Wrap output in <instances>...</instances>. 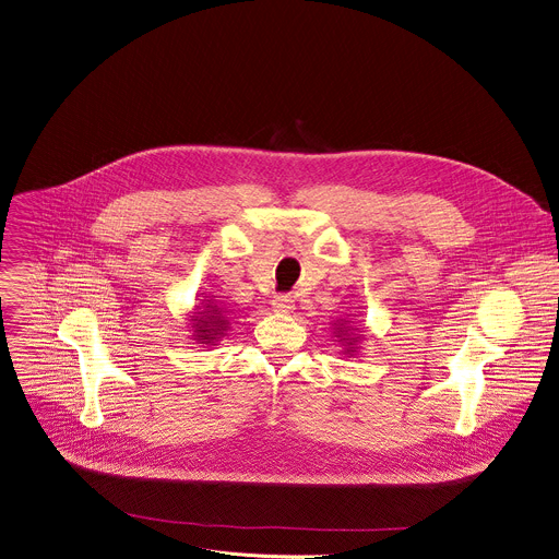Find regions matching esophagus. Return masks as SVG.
<instances>
[{
    "mask_svg": "<svg viewBox=\"0 0 559 559\" xmlns=\"http://www.w3.org/2000/svg\"><path fill=\"white\" fill-rule=\"evenodd\" d=\"M272 305H274L276 311H292V309H294V296H289V294H278V296H274Z\"/></svg>",
    "mask_w": 559,
    "mask_h": 559,
    "instance_id": "obj_1",
    "label": "esophagus"
}]
</instances>
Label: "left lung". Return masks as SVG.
<instances>
[{
  "instance_id": "obj_1",
  "label": "left lung",
  "mask_w": 559,
  "mask_h": 559,
  "mask_svg": "<svg viewBox=\"0 0 559 559\" xmlns=\"http://www.w3.org/2000/svg\"><path fill=\"white\" fill-rule=\"evenodd\" d=\"M352 332H356L352 328L349 321H345V318H338V321H334V336L338 338L341 345H345V354H354L356 352V345H358V336H354Z\"/></svg>"
}]
</instances>
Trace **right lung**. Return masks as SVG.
<instances>
[{"label": "right lung", "mask_w": 559, "mask_h": 559, "mask_svg": "<svg viewBox=\"0 0 559 559\" xmlns=\"http://www.w3.org/2000/svg\"><path fill=\"white\" fill-rule=\"evenodd\" d=\"M192 328H194V341L203 345L216 343L227 328L223 309L212 298H203V302H199L192 316Z\"/></svg>", "instance_id": "obj_1"}]
</instances>
